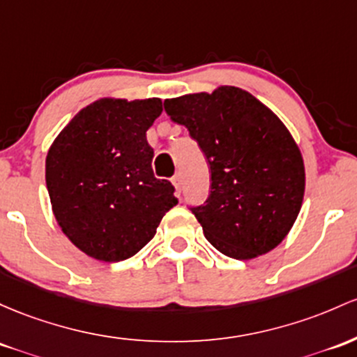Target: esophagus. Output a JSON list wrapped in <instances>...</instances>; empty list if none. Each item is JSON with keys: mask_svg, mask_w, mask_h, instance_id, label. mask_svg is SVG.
Wrapping results in <instances>:
<instances>
[{"mask_svg": "<svg viewBox=\"0 0 357 357\" xmlns=\"http://www.w3.org/2000/svg\"><path fill=\"white\" fill-rule=\"evenodd\" d=\"M171 183H172V186L176 188V193L179 195V191H181V185H183V178H181V174H176V176H172Z\"/></svg>", "mask_w": 357, "mask_h": 357, "instance_id": "esophagus-1", "label": "esophagus"}]
</instances>
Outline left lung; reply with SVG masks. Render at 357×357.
I'll return each instance as SVG.
<instances>
[{
  "mask_svg": "<svg viewBox=\"0 0 357 357\" xmlns=\"http://www.w3.org/2000/svg\"><path fill=\"white\" fill-rule=\"evenodd\" d=\"M210 166V197L191 211L215 249L248 261L288 236L305 193L303 158L284 123L236 86L164 101Z\"/></svg>",
  "mask_w": 357,
  "mask_h": 357,
  "instance_id": "8db88e82",
  "label": "left lung"
}]
</instances>
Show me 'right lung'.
<instances>
[{"label": "right lung", "instance_id": "obj_1", "mask_svg": "<svg viewBox=\"0 0 357 357\" xmlns=\"http://www.w3.org/2000/svg\"><path fill=\"white\" fill-rule=\"evenodd\" d=\"M160 113L159 98H101L74 115L47 152L54 217L93 259L132 257L178 203L171 183L152 172L146 132Z\"/></svg>", "mask_w": 357, "mask_h": 357}]
</instances>
